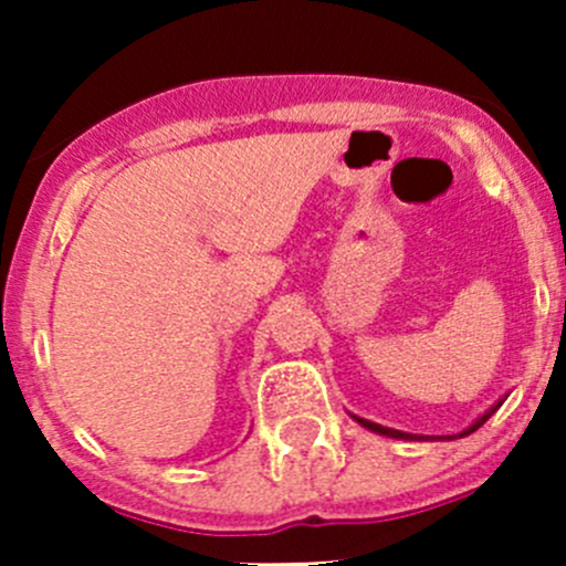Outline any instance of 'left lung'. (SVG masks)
I'll use <instances>...</instances> for the list:
<instances>
[{
    "label": "left lung",
    "instance_id": "left-lung-1",
    "mask_svg": "<svg viewBox=\"0 0 566 566\" xmlns=\"http://www.w3.org/2000/svg\"><path fill=\"white\" fill-rule=\"evenodd\" d=\"M499 408H501V402H495V405H493V408H490V410H488V413H484V416H479V419H476V421H473V424H471V427H468V430H462V432H460V438H462V436H471V432H476V430H479V427H482V424H484V421H488V419H490V416H493V413H495V410H499ZM353 419H356V421H358V424H361V427H367V430L378 432V436H386V438H399V441H413V438H416V436H410V432H399V430H391V427H380V424H375V421H367V419H358V416H353Z\"/></svg>",
    "mask_w": 566,
    "mask_h": 566
}]
</instances>
